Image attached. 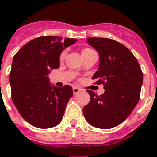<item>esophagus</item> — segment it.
<instances>
[{
  "mask_svg": "<svg viewBox=\"0 0 157 157\" xmlns=\"http://www.w3.org/2000/svg\"><path fill=\"white\" fill-rule=\"evenodd\" d=\"M80 89L78 87H73V94H77L78 93H79L80 92Z\"/></svg>",
  "mask_w": 157,
  "mask_h": 157,
  "instance_id": "34e87169",
  "label": "esophagus"
}]
</instances>
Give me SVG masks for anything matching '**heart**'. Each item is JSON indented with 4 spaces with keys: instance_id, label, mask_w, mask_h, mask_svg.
Wrapping results in <instances>:
<instances>
[{
    "instance_id": "1",
    "label": "heart",
    "mask_w": 157,
    "mask_h": 157,
    "mask_svg": "<svg viewBox=\"0 0 157 157\" xmlns=\"http://www.w3.org/2000/svg\"><path fill=\"white\" fill-rule=\"evenodd\" d=\"M94 52L93 50H91V49L86 48L84 49L83 51H82V55H84V54H87V53H90V52ZM65 56H66V52H63L62 54H61V59H63L65 57Z\"/></svg>"
}]
</instances>
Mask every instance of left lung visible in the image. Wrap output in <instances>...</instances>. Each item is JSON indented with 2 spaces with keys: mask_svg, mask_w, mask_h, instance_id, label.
Listing matches in <instances>:
<instances>
[{
  "mask_svg": "<svg viewBox=\"0 0 157 157\" xmlns=\"http://www.w3.org/2000/svg\"><path fill=\"white\" fill-rule=\"evenodd\" d=\"M87 40L100 56L98 70L92 79L104 84L105 92L98 95L87 90L90 101L83 112L90 125L108 129L123 123L136 106L143 73L137 59L123 44L106 38H88Z\"/></svg>",
  "mask_w": 157,
  "mask_h": 157,
  "instance_id": "8db88e82",
  "label": "left lung"
}]
</instances>
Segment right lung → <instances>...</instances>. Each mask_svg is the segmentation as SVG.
<instances>
[{
    "label": "right lung",
    "mask_w": 157,
    "mask_h": 157,
    "mask_svg": "<svg viewBox=\"0 0 157 157\" xmlns=\"http://www.w3.org/2000/svg\"><path fill=\"white\" fill-rule=\"evenodd\" d=\"M76 39L42 36L23 45L14 56L9 75L12 99L20 115L32 126L50 128L63 119L73 96L70 85L57 88L49 73L60 67V56Z\"/></svg>",
    "instance_id": "right-lung-1"
}]
</instances>
